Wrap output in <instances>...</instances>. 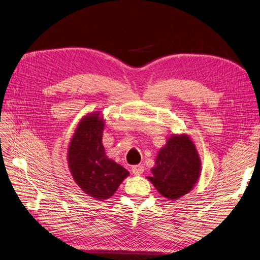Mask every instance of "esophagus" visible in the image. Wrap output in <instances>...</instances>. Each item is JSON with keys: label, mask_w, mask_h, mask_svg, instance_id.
<instances>
[{"label": "esophagus", "mask_w": 260, "mask_h": 260, "mask_svg": "<svg viewBox=\"0 0 260 260\" xmlns=\"http://www.w3.org/2000/svg\"><path fill=\"white\" fill-rule=\"evenodd\" d=\"M131 171H132L133 175L140 176L144 171V167L142 166V165H136V166H132Z\"/></svg>", "instance_id": "obj_1"}]
</instances>
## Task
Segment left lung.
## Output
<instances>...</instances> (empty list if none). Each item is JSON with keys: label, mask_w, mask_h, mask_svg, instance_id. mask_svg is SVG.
I'll use <instances>...</instances> for the list:
<instances>
[{"label": "left lung", "mask_w": 260, "mask_h": 260, "mask_svg": "<svg viewBox=\"0 0 260 260\" xmlns=\"http://www.w3.org/2000/svg\"><path fill=\"white\" fill-rule=\"evenodd\" d=\"M147 179L164 198L177 200L190 192L201 175V159L187 136H172L156 157Z\"/></svg>", "instance_id": "obj_1"}]
</instances>
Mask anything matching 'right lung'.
<instances>
[{
	"mask_svg": "<svg viewBox=\"0 0 260 260\" xmlns=\"http://www.w3.org/2000/svg\"><path fill=\"white\" fill-rule=\"evenodd\" d=\"M104 120L100 113L83 117L68 147V167L75 182L91 198L106 200L114 195L129 171L109 159L102 144Z\"/></svg>",
	"mask_w": 260,
	"mask_h": 260,
	"instance_id": "obj_1",
	"label": "right lung"
}]
</instances>
